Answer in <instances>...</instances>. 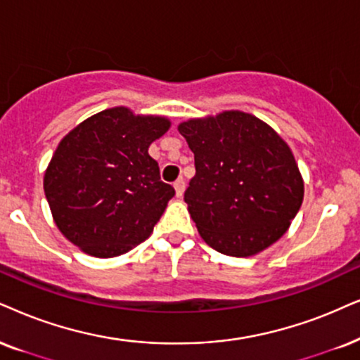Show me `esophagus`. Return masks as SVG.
I'll return each mask as SVG.
<instances>
[{
	"label": "esophagus",
	"mask_w": 360,
	"mask_h": 360,
	"mask_svg": "<svg viewBox=\"0 0 360 360\" xmlns=\"http://www.w3.org/2000/svg\"><path fill=\"white\" fill-rule=\"evenodd\" d=\"M184 189H186V183H184V179H183V177H179V179H177L176 183H174V191H176V195H177V198H181V195L184 194Z\"/></svg>",
	"instance_id": "obj_1"
}]
</instances>
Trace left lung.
I'll return each instance as SVG.
<instances>
[{"instance_id": "left-lung-1", "label": "left lung", "mask_w": 360, "mask_h": 360, "mask_svg": "<svg viewBox=\"0 0 360 360\" xmlns=\"http://www.w3.org/2000/svg\"><path fill=\"white\" fill-rule=\"evenodd\" d=\"M179 133L194 153L184 201L201 238L233 257L274 244L304 198L301 172L281 136L240 111L186 121Z\"/></svg>"}]
</instances>
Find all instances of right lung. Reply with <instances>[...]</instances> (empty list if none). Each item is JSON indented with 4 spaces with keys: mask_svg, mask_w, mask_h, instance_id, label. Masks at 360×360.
Returning <instances> with one entry per match:
<instances>
[{
    "mask_svg": "<svg viewBox=\"0 0 360 360\" xmlns=\"http://www.w3.org/2000/svg\"><path fill=\"white\" fill-rule=\"evenodd\" d=\"M167 129L166 117L112 108L63 138L44 174V194L66 239L89 256L115 257L151 236L174 195L148 153Z\"/></svg>",
    "mask_w": 360,
    "mask_h": 360,
    "instance_id": "right-lung-1",
    "label": "right lung"
}]
</instances>
